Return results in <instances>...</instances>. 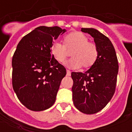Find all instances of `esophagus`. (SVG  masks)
I'll list each match as a JSON object with an SVG mask.
<instances>
[{"label": "esophagus", "mask_w": 132, "mask_h": 132, "mask_svg": "<svg viewBox=\"0 0 132 132\" xmlns=\"http://www.w3.org/2000/svg\"><path fill=\"white\" fill-rule=\"evenodd\" d=\"M71 71H69V70H67V76H71Z\"/></svg>", "instance_id": "esophagus-1"}]
</instances>
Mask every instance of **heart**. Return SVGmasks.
Here are the masks:
<instances>
[{
    "mask_svg": "<svg viewBox=\"0 0 132 132\" xmlns=\"http://www.w3.org/2000/svg\"><path fill=\"white\" fill-rule=\"evenodd\" d=\"M71 52L72 58L66 63L67 67L77 69L91 67L98 57V50L94 43L89 42L87 36L80 31H73L64 38V45L55 42L51 47V53L59 63L63 62Z\"/></svg>",
    "mask_w": 132,
    "mask_h": 132,
    "instance_id": "obj_1",
    "label": "heart"
}]
</instances>
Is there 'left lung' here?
I'll return each mask as SVG.
<instances>
[{
    "instance_id": "obj_1",
    "label": "left lung",
    "mask_w": 132,
    "mask_h": 132,
    "mask_svg": "<svg viewBox=\"0 0 132 132\" xmlns=\"http://www.w3.org/2000/svg\"><path fill=\"white\" fill-rule=\"evenodd\" d=\"M81 31L94 38L98 57L85 73H71L73 101L79 111L93 114L103 109L115 93L118 62L114 46L106 36L94 28H81Z\"/></svg>"
}]
</instances>
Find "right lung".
<instances>
[{
	"label": "right lung",
	"mask_w": 132,
	"mask_h": 132,
	"mask_svg": "<svg viewBox=\"0 0 132 132\" xmlns=\"http://www.w3.org/2000/svg\"><path fill=\"white\" fill-rule=\"evenodd\" d=\"M66 31L39 26L24 36L14 53L12 87L21 103L32 111L53 106L66 69L51 54L53 40Z\"/></svg>",
	"instance_id": "1"
}]
</instances>
